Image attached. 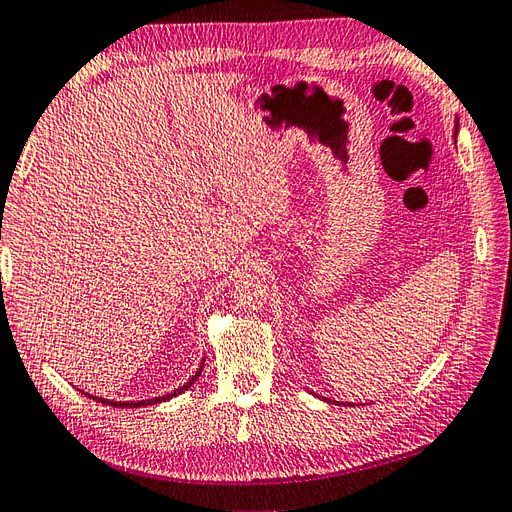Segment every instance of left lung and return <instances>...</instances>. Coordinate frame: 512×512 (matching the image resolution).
Segmentation results:
<instances>
[{"mask_svg": "<svg viewBox=\"0 0 512 512\" xmlns=\"http://www.w3.org/2000/svg\"><path fill=\"white\" fill-rule=\"evenodd\" d=\"M456 128H458V124H456ZM336 406H338V401H336ZM344 406H347V403H344Z\"/></svg>", "mask_w": 512, "mask_h": 512, "instance_id": "obj_1", "label": "left lung"}]
</instances>
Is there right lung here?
Instances as JSON below:
<instances>
[{"label":"right lung","mask_w":512,"mask_h":512,"mask_svg":"<svg viewBox=\"0 0 512 512\" xmlns=\"http://www.w3.org/2000/svg\"><path fill=\"white\" fill-rule=\"evenodd\" d=\"M205 364V362H202ZM200 373H202V366L198 368V371L192 375V379H189V382H185L183 386H178V388H174L172 392H168V395H161V397H152V399H146V401H111V399H102V397H93V395H89V392H85V395L89 397V399H95V401H100V403H106V406H113V408H139V406H154V403H161V401H168V399H172V397H176V395H181V392H185L189 386H192L196 379L200 377ZM82 392V390H80Z\"/></svg>","instance_id":"right-lung-1"}]
</instances>
